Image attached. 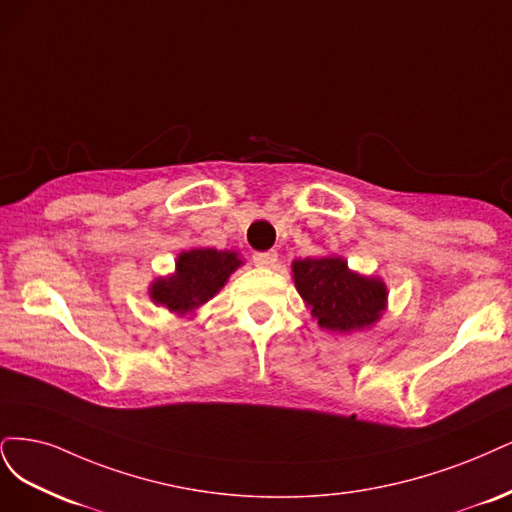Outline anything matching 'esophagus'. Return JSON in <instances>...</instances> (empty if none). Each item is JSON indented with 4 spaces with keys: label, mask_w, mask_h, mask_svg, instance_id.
Returning <instances> with one entry per match:
<instances>
[{
    "label": "esophagus",
    "mask_w": 512,
    "mask_h": 512,
    "mask_svg": "<svg viewBox=\"0 0 512 512\" xmlns=\"http://www.w3.org/2000/svg\"><path fill=\"white\" fill-rule=\"evenodd\" d=\"M278 261V253L276 251H266V253H255L253 255V263L259 268H272L274 263Z\"/></svg>",
    "instance_id": "34e87169"
}]
</instances>
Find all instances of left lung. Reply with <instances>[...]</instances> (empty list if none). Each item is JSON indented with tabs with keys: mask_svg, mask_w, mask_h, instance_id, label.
I'll list each match as a JSON object with an SVG mask.
<instances>
[{
	"mask_svg": "<svg viewBox=\"0 0 512 512\" xmlns=\"http://www.w3.org/2000/svg\"><path fill=\"white\" fill-rule=\"evenodd\" d=\"M293 278L312 317L332 332L364 329L385 310L383 280L353 274L338 257L295 259Z\"/></svg>",
	"mask_w": 512,
	"mask_h": 512,
	"instance_id": "8db88e82",
	"label": "left lung"
}]
</instances>
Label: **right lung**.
I'll use <instances>...</instances> for the list:
<instances>
[{"mask_svg":"<svg viewBox=\"0 0 512 512\" xmlns=\"http://www.w3.org/2000/svg\"><path fill=\"white\" fill-rule=\"evenodd\" d=\"M240 263L242 261L236 253L193 249L178 257L176 274L166 280L159 278L151 289V295L155 304L166 306L168 310L178 312V315H185V312H191L193 308L208 302Z\"/></svg>","mask_w":512,"mask_h":512,"instance_id":"add662e5","label":"right lung"}]
</instances>
